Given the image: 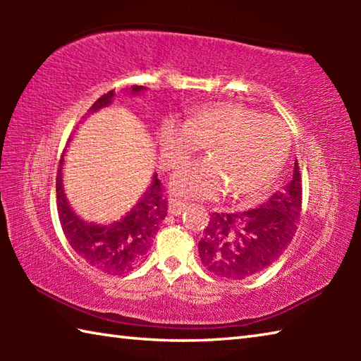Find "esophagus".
<instances>
[{"label": "esophagus", "mask_w": 361, "mask_h": 361, "mask_svg": "<svg viewBox=\"0 0 361 361\" xmlns=\"http://www.w3.org/2000/svg\"><path fill=\"white\" fill-rule=\"evenodd\" d=\"M186 209V202H183L180 199H170L169 200V213L170 215H181Z\"/></svg>", "instance_id": "esophagus-1"}]
</instances>
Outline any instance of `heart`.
<instances>
[{
	"label": "heart",
	"mask_w": 361,
	"mask_h": 361,
	"mask_svg": "<svg viewBox=\"0 0 361 361\" xmlns=\"http://www.w3.org/2000/svg\"><path fill=\"white\" fill-rule=\"evenodd\" d=\"M157 140L167 169L181 167L207 145L209 159L180 170L172 180L176 194L199 199H213L226 189L234 197H253L274 181L288 151L282 122L240 103L205 106L186 124L166 121Z\"/></svg>",
	"instance_id": "obj_1"
}]
</instances>
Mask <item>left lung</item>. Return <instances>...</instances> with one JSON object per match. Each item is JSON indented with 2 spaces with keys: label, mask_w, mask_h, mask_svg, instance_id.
Returning a JSON list of instances; mask_svg holds the SVG:
<instances>
[{
  "label": "left lung",
  "mask_w": 361,
  "mask_h": 361,
  "mask_svg": "<svg viewBox=\"0 0 361 361\" xmlns=\"http://www.w3.org/2000/svg\"><path fill=\"white\" fill-rule=\"evenodd\" d=\"M302 212L299 164L290 180L264 204L245 212L213 213L199 242L207 271L229 280H243L276 262L296 234Z\"/></svg>",
  "instance_id": "obj_1"
}]
</instances>
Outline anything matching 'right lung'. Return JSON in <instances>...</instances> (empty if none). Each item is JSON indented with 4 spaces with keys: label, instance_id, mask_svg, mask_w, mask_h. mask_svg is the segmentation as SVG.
<instances>
[{
    "label": "right lung",
    "instance_id": "obj_1",
    "mask_svg": "<svg viewBox=\"0 0 361 361\" xmlns=\"http://www.w3.org/2000/svg\"><path fill=\"white\" fill-rule=\"evenodd\" d=\"M130 89L133 94H137L145 87L132 85ZM113 97L114 90L103 94L89 108V113L108 106ZM63 154L60 157L56 188L59 219L66 240L85 262L108 276H124L133 271L148 253L152 237L156 235L159 226L167 216V197L164 194L166 191L157 178V173L152 176L151 185L143 197L121 221L108 226L85 223L75 215V212L70 209L68 200L65 199L62 185Z\"/></svg>",
    "mask_w": 361,
    "mask_h": 361
}]
</instances>
